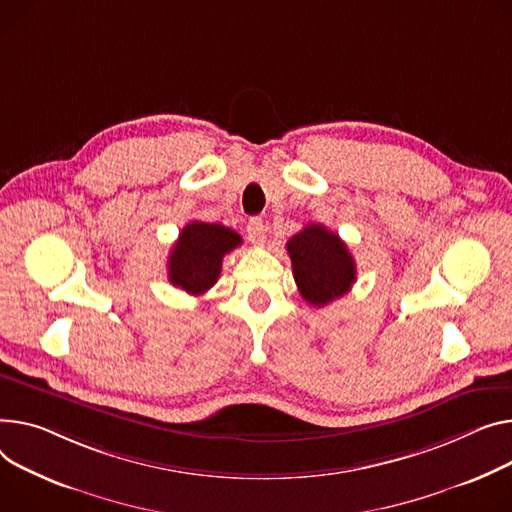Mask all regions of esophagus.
Here are the masks:
<instances>
[{
  "label": "esophagus",
  "instance_id": "obj_1",
  "mask_svg": "<svg viewBox=\"0 0 512 512\" xmlns=\"http://www.w3.org/2000/svg\"><path fill=\"white\" fill-rule=\"evenodd\" d=\"M265 232H267V228H265V224H263L261 218H251V220H249V224H247V236H249V241H251L253 245H263V243H265Z\"/></svg>",
  "mask_w": 512,
  "mask_h": 512
}]
</instances>
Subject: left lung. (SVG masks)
<instances>
[{
  "mask_svg": "<svg viewBox=\"0 0 512 512\" xmlns=\"http://www.w3.org/2000/svg\"><path fill=\"white\" fill-rule=\"evenodd\" d=\"M300 296L325 306L356 282V263L346 243L323 224H309L286 243Z\"/></svg>",
  "mask_w": 512,
  "mask_h": 512,
  "instance_id": "1",
  "label": "left lung"
}]
</instances>
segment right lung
I'll list each match as a JSON object with an SVG mask.
<instances>
[{
	"label": "right lung",
	"instance_id": "right-lung-1",
	"mask_svg": "<svg viewBox=\"0 0 512 512\" xmlns=\"http://www.w3.org/2000/svg\"><path fill=\"white\" fill-rule=\"evenodd\" d=\"M243 243L232 228L208 222H189L168 255V280L173 286L199 296L220 278L222 259Z\"/></svg>",
	"mask_w": 512,
	"mask_h": 512
}]
</instances>
